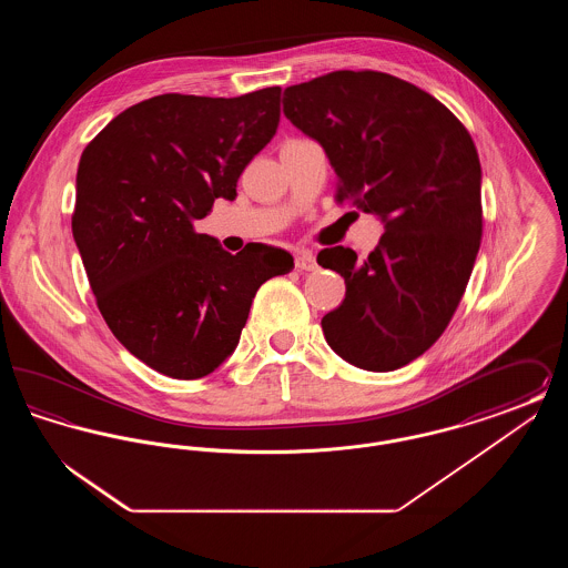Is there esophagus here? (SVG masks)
Returning a JSON list of instances; mask_svg holds the SVG:
<instances>
[{
	"label": "esophagus",
	"mask_w": 568,
	"mask_h": 568,
	"mask_svg": "<svg viewBox=\"0 0 568 568\" xmlns=\"http://www.w3.org/2000/svg\"><path fill=\"white\" fill-rule=\"evenodd\" d=\"M296 268L297 271L306 272L317 271V260H315V255H313L311 251H306V248L297 251Z\"/></svg>",
	"instance_id": "esophagus-1"
}]
</instances>
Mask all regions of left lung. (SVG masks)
<instances>
[{
    "label": "left lung",
    "mask_w": 568,
    "mask_h": 568,
    "mask_svg": "<svg viewBox=\"0 0 568 568\" xmlns=\"http://www.w3.org/2000/svg\"><path fill=\"white\" fill-rule=\"evenodd\" d=\"M283 112L317 140L349 200L383 221L366 260L324 248L347 285L322 320L353 366L387 373L428 352L452 322L481 244V163L466 128L430 93L385 72L338 70L287 87Z\"/></svg>",
    "instance_id": "8db88e82"
}]
</instances>
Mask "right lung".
<instances>
[{
	"label": "right lung",
	"mask_w": 568,
	"mask_h": 568,
	"mask_svg": "<svg viewBox=\"0 0 568 568\" xmlns=\"http://www.w3.org/2000/svg\"><path fill=\"white\" fill-rule=\"evenodd\" d=\"M281 87L239 98L163 93L116 114L82 151L72 234L116 341L172 378L211 375L241 341L260 285L292 271L274 246L232 255L193 221L276 134Z\"/></svg>",
	"instance_id": "1"
}]
</instances>
